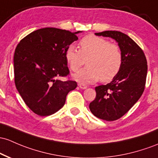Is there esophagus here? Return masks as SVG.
Segmentation results:
<instances>
[{"label":"esophagus","instance_id":"esophagus-1","mask_svg":"<svg viewBox=\"0 0 158 158\" xmlns=\"http://www.w3.org/2000/svg\"><path fill=\"white\" fill-rule=\"evenodd\" d=\"M79 87L81 88V89H85V88H87L88 86L86 85L85 84H82V83H79Z\"/></svg>","mask_w":158,"mask_h":158}]
</instances>
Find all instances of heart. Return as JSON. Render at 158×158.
Returning a JSON list of instances; mask_svg holds the SVG:
<instances>
[{
  "instance_id": "obj_1",
  "label": "heart",
  "mask_w": 158,
  "mask_h": 158,
  "mask_svg": "<svg viewBox=\"0 0 158 158\" xmlns=\"http://www.w3.org/2000/svg\"><path fill=\"white\" fill-rule=\"evenodd\" d=\"M65 59L73 71H77L88 61L86 68L74 74L78 82L93 83L100 79L101 82H108L120 71L123 55L118 45L105 38L88 35L79 41V51L73 46L67 48Z\"/></svg>"
}]
</instances>
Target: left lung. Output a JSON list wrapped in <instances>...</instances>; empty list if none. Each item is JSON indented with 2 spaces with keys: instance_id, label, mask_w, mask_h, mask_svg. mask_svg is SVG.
<instances>
[{
  "instance_id": "obj_1",
  "label": "left lung",
  "mask_w": 158,
  "mask_h": 158,
  "mask_svg": "<svg viewBox=\"0 0 158 158\" xmlns=\"http://www.w3.org/2000/svg\"><path fill=\"white\" fill-rule=\"evenodd\" d=\"M118 43L123 62L117 76L107 85L95 88L96 98L89 104L94 115L105 121H115L131 109L143 94L146 82L147 60L143 49L127 34L120 31L95 33Z\"/></svg>"
}]
</instances>
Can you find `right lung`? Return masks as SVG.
I'll use <instances>...</instances> for the list:
<instances>
[{
    "mask_svg": "<svg viewBox=\"0 0 158 158\" xmlns=\"http://www.w3.org/2000/svg\"><path fill=\"white\" fill-rule=\"evenodd\" d=\"M45 27L29 34L17 45L14 53L15 84L25 104L40 116L52 115L64 105L67 94L77 86L76 81H61L70 75L66 50L76 34Z\"/></svg>",
    "mask_w": 158,
    "mask_h": 158,
    "instance_id": "1",
    "label": "right lung"
}]
</instances>
